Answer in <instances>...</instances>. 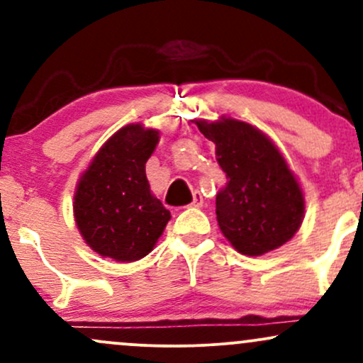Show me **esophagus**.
Masks as SVG:
<instances>
[{
  "mask_svg": "<svg viewBox=\"0 0 363 363\" xmlns=\"http://www.w3.org/2000/svg\"><path fill=\"white\" fill-rule=\"evenodd\" d=\"M191 206L194 208H201L203 206V196L196 191V193H193V201H191Z\"/></svg>",
  "mask_w": 363,
  "mask_h": 363,
  "instance_id": "34e87169",
  "label": "esophagus"
}]
</instances>
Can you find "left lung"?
I'll return each instance as SVG.
<instances>
[{
	"instance_id": "obj_1",
	"label": "left lung",
	"mask_w": 363,
	"mask_h": 363,
	"mask_svg": "<svg viewBox=\"0 0 363 363\" xmlns=\"http://www.w3.org/2000/svg\"><path fill=\"white\" fill-rule=\"evenodd\" d=\"M193 123L213 141L227 174L216 194V222L225 239L244 256H262L289 242L303 222L306 198L280 148L244 121L222 116Z\"/></svg>"
}]
</instances>
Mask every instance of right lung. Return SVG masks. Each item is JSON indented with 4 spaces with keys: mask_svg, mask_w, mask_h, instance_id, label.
<instances>
[{
    "mask_svg": "<svg viewBox=\"0 0 363 363\" xmlns=\"http://www.w3.org/2000/svg\"><path fill=\"white\" fill-rule=\"evenodd\" d=\"M160 131L126 124L91 157L74 187L73 216L85 244L102 257L133 262L153 251L170 211L152 193L145 164Z\"/></svg>",
    "mask_w": 363,
    "mask_h": 363,
    "instance_id": "right-lung-1",
    "label": "right lung"
}]
</instances>
